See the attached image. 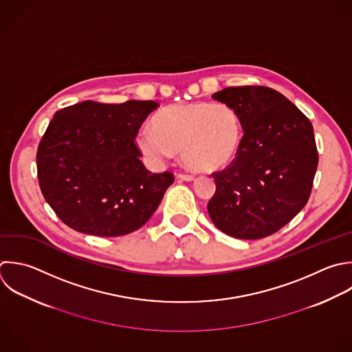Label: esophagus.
I'll return each mask as SVG.
<instances>
[{"mask_svg":"<svg viewBox=\"0 0 352 352\" xmlns=\"http://www.w3.org/2000/svg\"><path fill=\"white\" fill-rule=\"evenodd\" d=\"M177 177L182 180H186V182H192L195 179L192 175H188V173H179Z\"/></svg>","mask_w":352,"mask_h":352,"instance_id":"esophagus-1","label":"esophagus"}]
</instances>
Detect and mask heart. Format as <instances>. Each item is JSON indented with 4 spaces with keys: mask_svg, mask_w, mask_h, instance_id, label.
<instances>
[{
    "mask_svg": "<svg viewBox=\"0 0 352 352\" xmlns=\"http://www.w3.org/2000/svg\"><path fill=\"white\" fill-rule=\"evenodd\" d=\"M242 125L236 111L224 103H186L162 109L154 128L143 126L138 146L155 165L182 151L187 166L214 172L238 155Z\"/></svg>",
    "mask_w": 352,
    "mask_h": 352,
    "instance_id": "1",
    "label": "heart"
}]
</instances>
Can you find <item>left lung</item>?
Listing matches in <instances>:
<instances>
[{
  "instance_id": "left-lung-1",
  "label": "left lung",
  "mask_w": 352,
  "mask_h": 352,
  "mask_svg": "<svg viewBox=\"0 0 352 352\" xmlns=\"http://www.w3.org/2000/svg\"><path fill=\"white\" fill-rule=\"evenodd\" d=\"M232 107L243 136L236 158L212 173L213 224L239 239H260L287 224L307 204L318 166L314 128L282 94L231 87L213 94Z\"/></svg>"
}]
</instances>
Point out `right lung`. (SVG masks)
<instances>
[{
  "mask_svg": "<svg viewBox=\"0 0 352 352\" xmlns=\"http://www.w3.org/2000/svg\"><path fill=\"white\" fill-rule=\"evenodd\" d=\"M158 106L87 100L54 116L38 146L37 173L45 201L65 224L82 234L120 236L153 216L175 177L147 170L135 138Z\"/></svg>",
  "mask_w": 352,
  "mask_h": 352,
  "instance_id": "right-lung-1",
  "label": "right lung"
}]
</instances>
